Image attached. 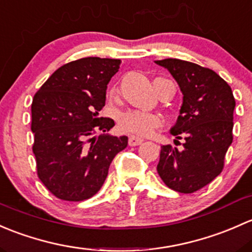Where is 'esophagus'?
I'll return each mask as SVG.
<instances>
[{"label": "esophagus", "mask_w": 252, "mask_h": 252, "mask_svg": "<svg viewBox=\"0 0 252 252\" xmlns=\"http://www.w3.org/2000/svg\"><path fill=\"white\" fill-rule=\"evenodd\" d=\"M143 142V139L139 138V137H136V136H129L128 137V144L131 145V147H136V145H139Z\"/></svg>", "instance_id": "1"}]
</instances>
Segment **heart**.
Returning a JSON list of instances; mask_svg holds the SVG:
<instances>
[{
    "instance_id": "b5f03b06",
    "label": "heart",
    "mask_w": 252,
    "mask_h": 252,
    "mask_svg": "<svg viewBox=\"0 0 252 252\" xmlns=\"http://www.w3.org/2000/svg\"><path fill=\"white\" fill-rule=\"evenodd\" d=\"M121 131L136 136H149L162 125L159 115L139 110H128L120 114L118 120Z\"/></svg>"
}]
</instances>
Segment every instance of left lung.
<instances>
[{"label": "left lung", "mask_w": 252, "mask_h": 252, "mask_svg": "<svg viewBox=\"0 0 252 252\" xmlns=\"http://www.w3.org/2000/svg\"><path fill=\"white\" fill-rule=\"evenodd\" d=\"M155 63L170 71L183 93L180 116L171 128L176 138L184 139L183 147L162 145L158 173L168 188L194 193L222 172L233 142L235 99L214 70L173 58Z\"/></svg>", "instance_id": "1"}]
</instances>
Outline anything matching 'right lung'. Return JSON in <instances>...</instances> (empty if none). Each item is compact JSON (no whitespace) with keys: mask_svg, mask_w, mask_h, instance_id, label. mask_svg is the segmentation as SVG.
Segmentation results:
<instances>
[{"mask_svg":"<svg viewBox=\"0 0 252 252\" xmlns=\"http://www.w3.org/2000/svg\"><path fill=\"white\" fill-rule=\"evenodd\" d=\"M120 59L87 57L57 69L33 95L32 152L37 176L56 198L82 201L104 183L109 166L127 147L126 136H109L115 124L99 118L105 91Z\"/></svg>","mask_w":252,"mask_h":252,"instance_id":"obj_1","label":"right lung"}]
</instances>
